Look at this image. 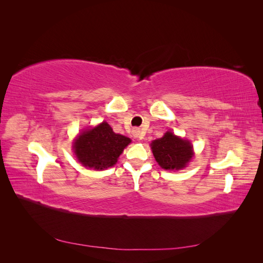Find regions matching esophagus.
I'll list each match as a JSON object with an SVG mask.
<instances>
[{"label": "esophagus", "mask_w": 263, "mask_h": 263, "mask_svg": "<svg viewBox=\"0 0 263 263\" xmlns=\"http://www.w3.org/2000/svg\"><path fill=\"white\" fill-rule=\"evenodd\" d=\"M133 134H134V136H135V137H137L139 140H141V139H142V136H141V134H140V130H139L138 128H135V129L133 130Z\"/></svg>", "instance_id": "obj_1"}]
</instances>
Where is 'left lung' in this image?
<instances>
[{
	"label": "left lung",
	"instance_id": "left-lung-1",
	"mask_svg": "<svg viewBox=\"0 0 263 263\" xmlns=\"http://www.w3.org/2000/svg\"><path fill=\"white\" fill-rule=\"evenodd\" d=\"M151 149L159 165L165 170L184 168L193 156L190 141L177 137L170 132L151 142Z\"/></svg>",
	"mask_w": 263,
	"mask_h": 263
}]
</instances>
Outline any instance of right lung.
<instances>
[{
	"label": "right lung",
	"instance_id": "1",
	"mask_svg": "<svg viewBox=\"0 0 263 263\" xmlns=\"http://www.w3.org/2000/svg\"><path fill=\"white\" fill-rule=\"evenodd\" d=\"M132 140L115 134L110 126L103 122L95 128L82 133L76 139L74 154L84 166L97 170L113 166L124 148Z\"/></svg>",
	"mask_w": 263,
	"mask_h": 263
}]
</instances>
